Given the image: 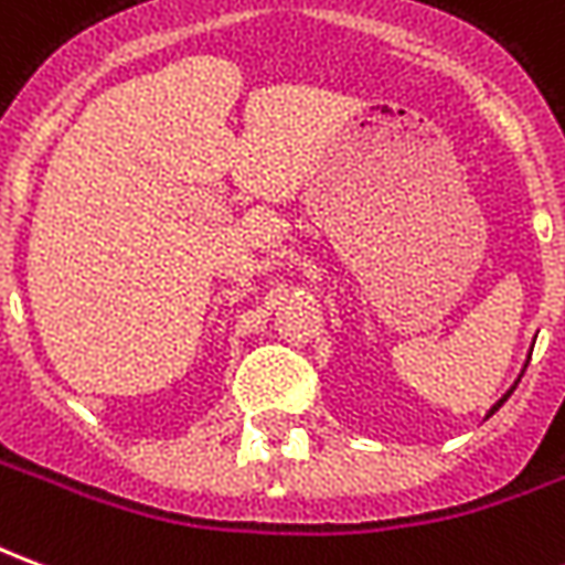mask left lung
I'll list each match as a JSON object with an SVG mask.
<instances>
[{
	"instance_id": "8db88e82",
	"label": "left lung",
	"mask_w": 565,
	"mask_h": 565,
	"mask_svg": "<svg viewBox=\"0 0 565 565\" xmlns=\"http://www.w3.org/2000/svg\"><path fill=\"white\" fill-rule=\"evenodd\" d=\"M518 381H521V379H518ZM514 387H518V384H514ZM514 387H511V391H514ZM511 391H509V393H505V396H502V399H499V403H497V405H493V408H490V412H487V417L493 415V412H499V405H502V403H505V399H509V396H511Z\"/></svg>"
}]
</instances>
